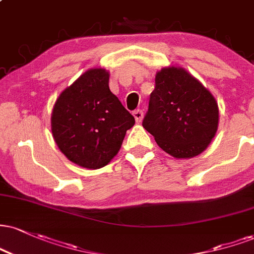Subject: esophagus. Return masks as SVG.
I'll return each mask as SVG.
<instances>
[{
	"label": "esophagus",
	"mask_w": 254,
	"mask_h": 254,
	"mask_svg": "<svg viewBox=\"0 0 254 254\" xmlns=\"http://www.w3.org/2000/svg\"><path fill=\"white\" fill-rule=\"evenodd\" d=\"M133 117H135L137 123H140V122H142V119H143V111H142V110H139V109L135 110V111H133Z\"/></svg>",
	"instance_id": "obj_1"
}]
</instances>
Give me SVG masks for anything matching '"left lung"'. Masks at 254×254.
I'll list each match as a JSON object with an SVG mask.
<instances>
[{
  "mask_svg": "<svg viewBox=\"0 0 254 254\" xmlns=\"http://www.w3.org/2000/svg\"><path fill=\"white\" fill-rule=\"evenodd\" d=\"M218 122L214 97L186 69L157 73L142 124L161 149L176 158L196 156L214 137Z\"/></svg>",
  "mask_w": 254,
  "mask_h": 254,
  "instance_id": "obj_1",
  "label": "left lung"
}]
</instances>
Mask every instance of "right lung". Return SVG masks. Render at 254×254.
<instances>
[{
	"label": "right lung",
	"mask_w": 254,
	"mask_h": 254,
	"mask_svg": "<svg viewBox=\"0 0 254 254\" xmlns=\"http://www.w3.org/2000/svg\"><path fill=\"white\" fill-rule=\"evenodd\" d=\"M135 118L109 88L103 68L85 72L57 99L52 132L63 154L87 169H99L121 149Z\"/></svg>",
	"instance_id": "1"
}]
</instances>
